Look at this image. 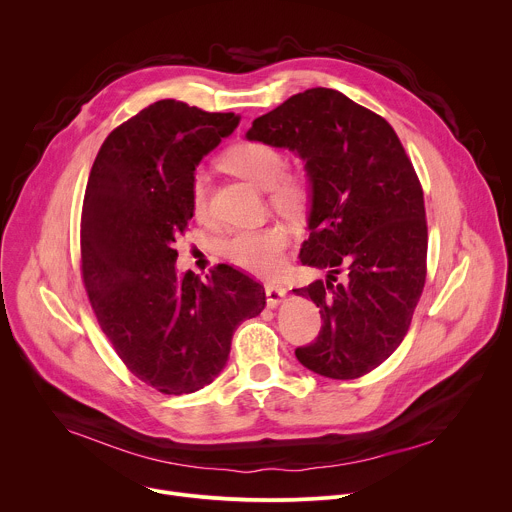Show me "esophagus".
<instances>
[{"mask_svg": "<svg viewBox=\"0 0 512 512\" xmlns=\"http://www.w3.org/2000/svg\"><path fill=\"white\" fill-rule=\"evenodd\" d=\"M287 289L279 283H265V296H267V306L277 308L279 302L285 298Z\"/></svg>", "mask_w": 512, "mask_h": 512, "instance_id": "34e87169", "label": "esophagus"}]
</instances>
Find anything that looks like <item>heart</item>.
<instances>
[{
    "mask_svg": "<svg viewBox=\"0 0 512 512\" xmlns=\"http://www.w3.org/2000/svg\"><path fill=\"white\" fill-rule=\"evenodd\" d=\"M223 164L255 186L269 188V200L281 212H296L308 200L306 178L302 174H281L283 156L273 145L261 141L237 143L227 150ZM190 206L196 221H208V180L204 172H196L192 178ZM287 243L289 235L279 223L241 229L225 243V257L251 273H275L283 265Z\"/></svg>",
    "mask_w": 512,
    "mask_h": 512,
    "instance_id": "1",
    "label": "heart"
}]
</instances>
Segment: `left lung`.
<instances>
[{"label":"left lung","instance_id":"left-lung-1","mask_svg":"<svg viewBox=\"0 0 512 512\" xmlns=\"http://www.w3.org/2000/svg\"><path fill=\"white\" fill-rule=\"evenodd\" d=\"M249 141L294 152L310 182V237L300 259L328 279L294 289L322 314L306 369L358 379L403 342L425 285L423 190L393 127L334 89H308L257 117ZM345 281L334 284V274Z\"/></svg>","mask_w":512,"mask_h":512}]
</instances>
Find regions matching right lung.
<instances>
[{
  "mask_svg": "<svg viewBox=\"0 0 512 512\" xmlns=\"http://www.w3.org/2000/svg\"><path fill=\"white\" fill-rule=\"evenodd\" d=\"M241 117L164 99L121 123L95 158L81 216L83 281L125 367L164 395L210 385L237 326L261 314L259 281L218 265L178 273L174 249L194 216V170Z\"/></svg>",
  "mask_w": 512,
  "mask_h": 512,
  "instance_id": "right-lung-1",
  "label": "right lung"
}]
</instances>
